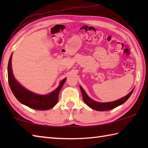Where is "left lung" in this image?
Segmentation results:
<instances>
[{"label":"left lung","instance_id":"obj_1","mask_svg":"<svg viewBox=\"0 0 148 148\" xmlns=\"http://www.w3.org/2000/svg\"><path fill=\"white\" fill-rule=\"evenodd\" d=\"M80 89L81 91V93H82L83 99L84 100V102H85L86 104L88 106H89L90 108L99 111H109V110L113 109L116 108V107L123 104V103H125L128 99H129V97L131 96L132 93H133V91H134V89H133L127 95L123 97V98L119 99L118 100H116V101L102 103V102H95L92 99H91L90 97L86 95V93H85V92H84V90L81 86H80Z\"/></svg>","mask_w":148,"mask_h":148}]
</instances>
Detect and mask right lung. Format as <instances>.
Returning a JSON list of instances; mask_svg holds the SVG:
<instances>
[{"mask_svg": "<svg viewBox=\"0 0 148 148\" xmlns=\"http://www.w3.org/2000/svg\"><path fill=\"white\" fill-rule=\"evenodd\" d=\"M12 55L9 58L8 67V82L12 93L19 102L30 108L40 111H45L53 108L58 100V95L66 78L63 79L59 86L51 93L46 95H37L26 90L19 84L13 76L11 68Z\"/></svg>", "mask_w": 148, "mask_h": 148, "instance_id": "right-lung-1", "label": "right lung"}]
</instances>
